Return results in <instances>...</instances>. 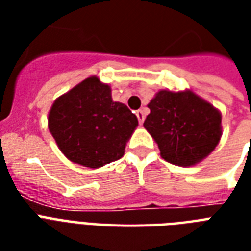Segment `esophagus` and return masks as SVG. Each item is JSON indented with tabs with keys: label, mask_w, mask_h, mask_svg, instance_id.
Listing matches in <instances>:
<instances>
[{
	"label": "esophagus",
	"mask_w": 251,
	"mask_h": 251,
	"mask_svg": "<svg viewBox=\"0 0 251 251\" xmlns=\"http://www.w3.org/2000/svg\"><path fill=\"white\" fill-rule=\"evenodd\" d=\"M137 117H138V121H139V124H143V121H145V117H146V114H145V112H143V110L142 109H139L137 112Z\"/></svg>",
	"instance_id": "esophagus-1"
}]
</instances>
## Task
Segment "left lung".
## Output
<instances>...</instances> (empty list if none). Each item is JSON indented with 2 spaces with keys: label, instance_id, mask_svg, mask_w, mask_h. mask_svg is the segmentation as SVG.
I'll use <instances>...</instances> for the list:
<instances>
[{
  "label": "left lung",
  "instance_id": "left-lung-1",
  "mask_svg": "<svg viewBox=\"0 0 251 251\" xmlns=\"http://www.w3.org/2000/svg\"><path fill=\"white\" fill-rule=\"evenodd\" d=\"M147 106L143 126L168 163L193 167L219 145L222 113L191 90H160Z\"/></svg>",
  "mask_w": 251,
  "mask_h": 251
}]
</instances>
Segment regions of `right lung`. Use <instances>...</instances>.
Listing matches in <instances>:
<instances>
[{
  "label": "right lung",
  "mask_w": 251,
  "mask_h": 251,
  "mask_svg": "<svg viewBox=\"0 0 251 251\" xmlns=\"http://www.w3.org/2000/svg\"><path fill=\"white\" fill-rule=\"evenodd\" d=\"M137 126V116L113 101L110 86L96 75L57 98L48 114V129L61 152L94 169L121 159Z\"/></svg>",
  "instance_id": "obj_1"
}]
</instances>
